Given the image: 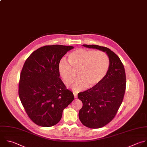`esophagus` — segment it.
<instances>
[{
  "instance_id": "esophagus-1",
  "label": "esophagus",
  "mask_w": 147,
  "mask_h": 147,
  "mask_svg": "<svg viewBox=\"0 0 147 147\" xmlns=\"http://www.w3.org/2000/svg\"><path fill=\"white\" fill-rule=\"evenodd\" d=\"M74 98H77V94H76V93H74Z\"/></svg>"
}]
</instances>
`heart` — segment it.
<instances>
[{
	"mask_svg": "<svg viewBox=\"0 0 147 147\" xmlns=\"http://www.w3.org/2000/svg\"><path fill=\"white\" fill-rule=\"evenodd\" d=\"M69 62L62 59L58 65V70L63 83L70 86L74 78V71L78 70L79 78L76 80L73 90L80 92L89 85L93 88L98 85L106 77L110 67V61L103 52L80 48L68 56Z\"/></svg>",
	"mask_w": 147,
	"mask_h": 147,
	"instance_id": "b5f03b06",
	"label": "heart"
}]
</instances>
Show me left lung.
Here are the masks:
<instances>
[{
    "mask_svg": "<svg viewBox=\"0 0 147 147\" xmlns=\"http://www.w3.org/2000/svg\"><path fill=\"white\" fill-rule=\"evenodd\" d=\"M82 45L105 52L110 61L109 71L102 81L78 94L82 102L78 114L80 121L89 128L97 129L108 124L116 115L125 92L126 74L119 58L110 49L97 45Z\"/></svg>",
    "mask_w": 147,
    "mask_h": 147,
    "instance_id": "obj_1",
    "label": "left lung"
}]
</instances>
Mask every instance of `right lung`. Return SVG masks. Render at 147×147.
Masks as SVG:
<instances>
[{"mask_svg": "<svg viewBox=\"0 0 147 147\" xmlns=\"http://www.w3.org/2000/svg\"><path fill=\"white\" fill-rule=\"evenodd\" d=\"M74 47L45 45L33 52L20 74L18 94L29 118L36 125L50 127L62 118L63 110L74 100L73 93L59 78L62 58Z\"/></svg>", "mask_w": 147, "mask_h": 147, "instance_id": "1", "label": "right lung"}]
</instances>
